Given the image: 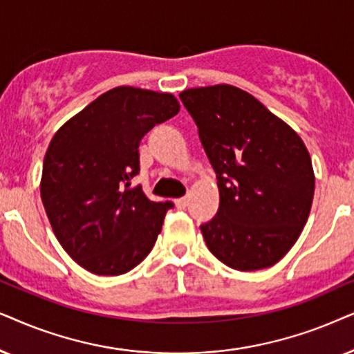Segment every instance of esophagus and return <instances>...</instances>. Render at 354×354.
I'll list each match as a JSON object with an SVG mask.
<instances>
[{"mask_svg":"<svg viewBox=\"0 0 354 354\" xmlns=\"http://www.w3.org/2000/svg\"><path fill=\"white\" fill-rule=\"evenodd\" d=\"M187 204H189V199H187V197H180V199L174 201V205H176L178 209H186Z\"/></svg>","mask_w":354,"mask_h":354,"instance_id":"1","label":"esophagus"}]
</instances>
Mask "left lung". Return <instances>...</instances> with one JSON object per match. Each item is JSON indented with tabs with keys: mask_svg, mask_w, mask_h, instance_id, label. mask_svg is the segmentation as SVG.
I'll return each mask as SVG.
<instances>
[{
	"mask_svg": "<svg viewBox=\"0 0 354 354\" xmlns=\"http://www.w3.org/2000/svg\"><path fill=\"white\" fill-rule=\"evenodd\" d=\"M216 174L220 207L201 225L210 252L234 270L272 267L293 248L314 197L309 152L286 122L241 88L180 93Z\"/></svg>",
	"mask_w": 354,
	"mask_h": 354,
	"instance_id": "1",
	"label": "left lung"
}]
</instances>
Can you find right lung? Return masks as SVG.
Returning a JSON list of instances; mask_svg holds the SVG:
<instances>
[{
	"label": "right lung",
	"mask_w": 354,
	"mask_h": 354,
	"mask_svg": "<svg viewBox=\"0 0 354 354\" xmlns=\"http://www.w3.org/2000/svg\"><path fill=\"white\" fill-rule=\"evenodd\" d=\"M180 111L171 93L111 88L53 136L41 171V202L55 236L95 275H121L152 251L173 202L133 185L140 139Z\"/></svg>",
	"instance_id": "add662e5"
}]
</instances>
